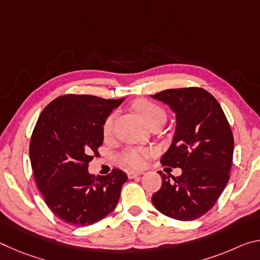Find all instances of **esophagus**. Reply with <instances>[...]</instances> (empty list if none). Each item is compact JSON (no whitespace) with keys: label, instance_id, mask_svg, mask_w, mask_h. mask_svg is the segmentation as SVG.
Here are the masks:
<instances>
[{"label":"esophagus","instance_id":"34e87169","mask_svg":"<svg viewBox=\"0 0 260 260\" xmlns=\"http://www.w3.org/2000/svg\"><path fill=\"white\" fill-rule=\"evenodd\" d=\"M141 174H143V172H140V171H128V172H127V175H128L129 179H134Z\"/></svg>","mask_w":260,"mask_h":260}]
</instances>
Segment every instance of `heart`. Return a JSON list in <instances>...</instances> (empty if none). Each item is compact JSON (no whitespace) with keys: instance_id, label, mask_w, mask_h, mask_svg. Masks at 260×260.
<instances>
[{"instance_id":"heart-1","label":"heart","mask_w":260,"mask_h":260,"mask_svg":"<svg viewBox=\"0 0 260 260\" xmlns=\"http://www.w3.org/2000/svg\"><path fill=\"white\" fill-rule=\"evenodd\" d=\"M134 109L148 126L151 125L152 122H155L157 120L166 119V113L164 110H162L160 107H158V105H156L155 103L149 102V101H146V100L136 101L134 103ZM113 119H114L113 114H110L107 119H105L103 124V128H102L104 136H109L112 133ZM149 153H150V151H149L148 149L129 148L122 152V155L120 156V160L127 166L138 169V167H142L144 165V162H146V158Z\"/></svg>"}]
</instances>
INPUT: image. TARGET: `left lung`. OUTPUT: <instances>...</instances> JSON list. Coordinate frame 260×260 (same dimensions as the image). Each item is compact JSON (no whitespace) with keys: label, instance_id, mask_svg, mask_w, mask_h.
<instances>
[{"label":"left lung","instance_id":"obj_1","mask_svg":"<svg viewBox=\"0 0 260 260\" xmlns=\"http://www.w3.org/2000/svg\"><path fill=\"white\" fill-rule=\"evenodd\" d=\"M175 113V131L161 164L180 167L172 179L159 172L161 188L152 204L167 217L188 221L212 208L230 180L234 138L221 107L202 88L166 89L151 95Z\"/></svg>","mask_w":260,"mask_h":260}]
</instances>
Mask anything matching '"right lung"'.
Listing matches in <instances>:
<instances>
[{"instance_id":"add662e5","label":"right lung","mask_w":260,"mask_h":260,"mask_svg":"<svg viewBox=\"0 0 260 260\" xmlns=\"http://www.w3.org/2000/svg\"><path fill=\"white\" fill-rule=\"evenodd\" d=\"M125 99L64 95L47 105L29 144L35 182L52 212L74 226H89L116 209L127 175L89 173L88 162L103 143V124Z\"/></svg>"}]
</instances>
